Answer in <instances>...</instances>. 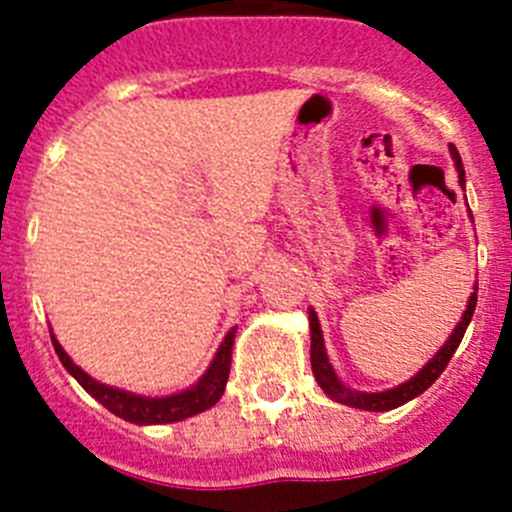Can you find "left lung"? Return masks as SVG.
<instances>
[{
    "label": "left lung",
    "mask_w": 512,
    "mask_h": 512,
    "mask_svg": "<svg viewBox=\"0 0 512 512\" xmlns=\"http://www.w3.org/2000/svg\"><path fill=\"white\" fill-rule=\"evenodd\" d=\"M451 156H454V164L456 171H459V184L464 187L467 182V176H464V166H461V156L454 146H451ZM474 307H477V287H474L472 297L467 302V310L461 315L459 325L454 328V333L449 336V341L443 343L441 348L436 351L428 364L420 369L415 377H410L408 382L397 384L392 390H384V392H356V390H348L346 384L336 377L333 372V366H330L328 354H325V343H323V330H320L318 323V315L310 310V364H312V374L318 379L320 390L325 392L328 397H333L336 402H343L348 408H359V410H372V413H384V410H392V408H400L405 402H410L413 397L423 395L438 377L441 372L446 369L449 359L454 356V351L459 348L461 338L467 333V325L472 323V315H474Z\"/></svg>",
    "instance_id": "1"
}]
</instances>
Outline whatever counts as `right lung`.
Listing matches in <instances>:
<instances>
[{
  "mask_svg": "<svg viewBox=\"0 0 512 512\" xmlns=\"http://www.w3.org/2000/svg\"><path fill=\"white\" fill-rule=\"evenodd\" d=\"M53 348H56L58 359L66 366V372L76 379V382L104 405V408L115 413L117 418L128 420L135 425H161V423H176V420L192 418V415L202 413V410L212 408L225 392V384H228L230 374V356H233V341H235V328L228 330L225 341L217 348L215 359H212L210 369L200 377V382L189 387L184 392H176L169 397H143L133 395V392L117 390V387H107V384L97 382V379L89 377L81 366H76L71 361V356L61 348V343L56 341V336L51 333Z\"/></svg>",
  "mask_w": 512,
  "mask_h": 512,
  "instance_id": "1",
  "label": "right lung"
}]
</instances>
